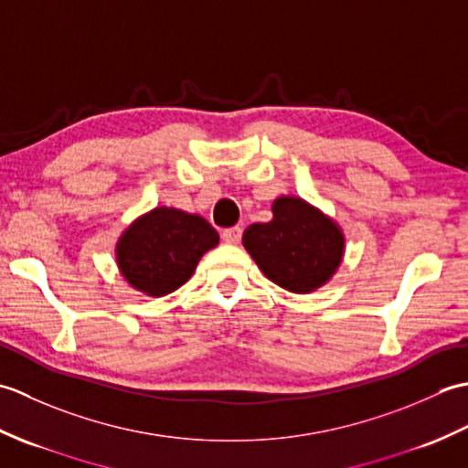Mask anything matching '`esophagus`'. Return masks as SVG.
<instances>
[{
    "instance_id": "esophagus-1",
    "label": "esophagus",
    "mask_w": 468,
    "mask_h": 468,
    "mask_svg": "<svg viewBox=\"0 0 468 468\" xmlns=\"http://www.w3.org/2000/svg\"><path fill=\"white\" fill-rule=\"evenodd\" d=\"M241 235H243V229L241 227H229V229H223V241L225 243H239L241 241Z\"/></svg>"
}]
</instances>
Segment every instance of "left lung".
<instances>
[{
    "label": "left lung",
    "mask_w": 468,
    "mask_h": 468,
    "mask_svg": "<svg viewBox=\"0 0 468 468\" xmlns=\"http://www.w3.org/2000/svg\"><path fill=\"white\" fill-rule=\"evenodd\" d=\"M271 211L270 223H253L245 229V250L283 290L293 293L317 290L342 263L340 227L297 197H280Z\"/></svg>",
    "instance_id": "obj_1"
}]
</instances>
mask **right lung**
I'll return each mask as SVG.
<instances>
[{"label": "right lung", "mask_w": 468, "mask_h": 468, "mask_svg": "<svg viewBox=\"0 0 468 468\" xmlns=\"http://www.w3.org/2000/svg\"><path fill=\"white\" fill-rule=\"evenodd\" d=\"M217 243L218 233L203 217L158 207L126 229L116 261L134 290L161 297L186 283L198 260Z\"/></svg>", "instance_id": "add662e5"}]
</instances>
